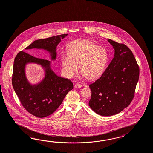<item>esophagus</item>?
<instances>
[{
	"label": "esophagus",
	"mask_w": 153,
	"mask_h": 153,
	"mask_svg": "<svg viewBox=\"0 0 153 153\" xmlns=\"http://www.w3.org/2000/svg\"><path fill=\"white\" fill-rule=\"evenodd\" d=\"M82 86L81 84H79V83H76L74 85V88H81Z\"/></svg>",
	"instance_id": "obj_1"
}]
</instances>
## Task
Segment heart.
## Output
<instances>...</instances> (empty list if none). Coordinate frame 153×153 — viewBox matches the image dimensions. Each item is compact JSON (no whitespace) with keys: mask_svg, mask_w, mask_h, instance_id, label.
I'll return each mask as SVG.
<instances>
[{"mask_svg":"<svg viewBox=\"0 0 153 153\" xmlns=\"http://www.w3.org/2000/svg\"><path fill=\"white\" fill-rule=\"evenodd\" d=\"M67 52L60 56L62 74L72 78L78 70L88 79L99 77L106 68L109 54L107 49L86 39H79L67 46Z\"/></svg>","mask_w":153,"mask_h":153,"instance_id":"heart-1","label":"heart"}]
</instances>
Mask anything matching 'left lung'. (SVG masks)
I'll return each instance as SVG.
<instances>
[{
	"label": "left lung",
	"instance_id": "8db88e82",
	"mask_svg": "<svg viewBox=\"0 0 153 153\" xmlns=\"http://www.w3.org/2000/svg\"><path fill=\"white\" fill-rule=\"evenodd\" d=\"M114 56L101 77L89 85L88 105L99 115H115L128 107L134 97L139 67L132 52L123 44L108 39Z\"/></svg>",
	"mask_w": 153,
	"mask_h": 153
}]
</instances>
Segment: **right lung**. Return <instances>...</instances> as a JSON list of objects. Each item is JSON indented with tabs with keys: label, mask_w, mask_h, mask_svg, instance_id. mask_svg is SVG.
I'll list each match as a JSON object with an SVG mask.
<instances>
[{
	"label": "right lung",
	"mask_w": 153,
	"mask_h": 153,
	"mask_svg": "<svg viewBox=\"0 0 153 153\" xmlns=\"http://www.w3.org/2000/svg\"><path fill=\"white\" fill-rule=\"evenodd\" d=\"M68 34H62L35 40L25 48L42 49L49 52L51 60H56V46ZM29 62L41 65L45 69V77L32 85L25 74V65ZM51 61L39 58L25 51L19 52L14 59L12 82L22 105L33 116L43 118L53 113L60 106L67 93L74 88L68 79L57 76L51 68Z\"/></svg>",
	"instance_id": "obj_1"
}]
</instances>
